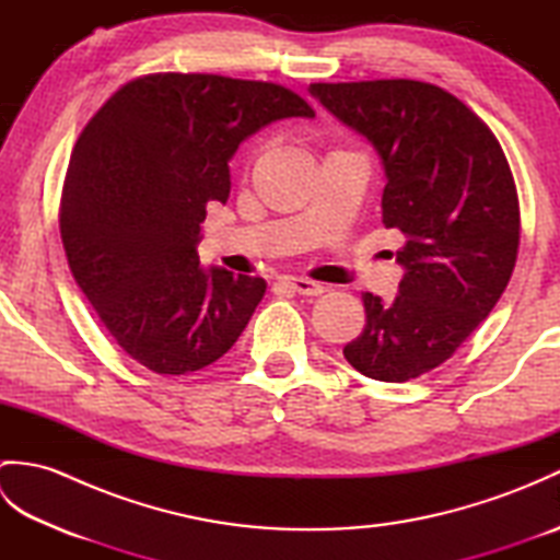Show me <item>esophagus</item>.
Returning a JSON list of instances; mask_svg holds the SVG:
<instances>
[{
  "label": "esophagus",
  "mask_w": 560,
  "mask_h": 560,
  "mask_svg": "<svg viewBox=\"0 0 560 560\" xmlns=\"http://www.w3.org/2000/svg\"><path fill=\"white\" fill-rule=\"evenodd\" d=\"M283 287H289L293 293H301V295H319L325 289L319 287L315 281H307V279H281Z\"/></svg>",
  "instance_id": "1"
}]
</instances>
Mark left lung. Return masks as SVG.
I'll return each instance as SVG.
<instances>
[{
  "mask_svg": "<svg viewBox=\"0 0 560 560\" xmlns=\"http://www.w3.org/2000/svg\"><path fill=\"white\" fill-rule=\"evenodd\" d=\"M311 93L377 149L383 223L404 235L397 299L363 293L365 327L343 355L365 377L407 383L445 363L513 277L515 177L489 125L433 83H311Z\"/></svg>",
  "mask_w": 560,
  "mask_h": 560,
  "instance_id": "obj_1",
  "label": "left lung"
}]
</instances>
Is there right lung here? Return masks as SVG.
I'll return each mask as SVG.
<instances>
[{
	"instance_id": "right-lung-1",
	"label": "right lung",
	"mask_w": 560,
	"mask_h": 560,
	"mask_svg": "<svg viewBox=\"0 0 560 560\" xmlns=\"http://www.w3.org/2000/svg\"><path fill=\"white\" fill-rule=\"evenodd\" d=\"M281 117H315L271 81L159 71L127 81L79 135L59 201L69 269L129 359L159 375L219 361L265 279L199 267L209 201L225 205L241 141Z\"/></svg>"
}]
</instances>
